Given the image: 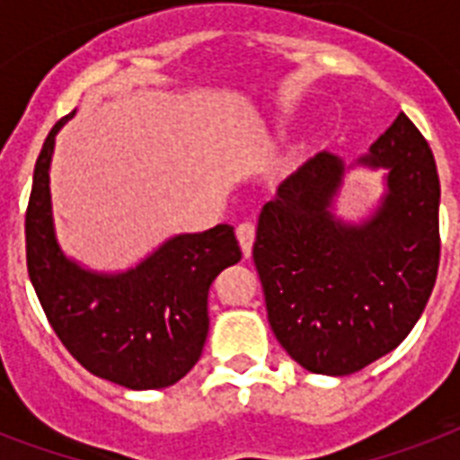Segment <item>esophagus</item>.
<instances>
[{"instance_id":"1","label":"esophagus","mask_w":460,"mask_h":460,"mask_svg":"<svg viewBox=\"0 0 460 460\" xmlns=\"http://www.w3.org/2000/svg\"><path fill=\"white\" fill-rule=\"evenodd\" d=\"M236 238H238V243H241L243 255L250 257V252H252V243H255V224H252V222L238 224Z\"/></svg>"}]
</instances>
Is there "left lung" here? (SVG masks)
I'll use <instances>...</instances> for the list:
<instances>
[{
  "label": "left lung",
  "instance_id": "8db88e82",
  "mask_svg": "<svg viewBox=\"0 0 460 460\" xmlns=\"http://www.w3.org/2000/svg\"><path fill=\"white\" fill-rule=\"evenodd\" d=\"M357 165L387 170L366 222L331 210L347 167L323 151L264 205L252 245L276 340L323 376H349L392 352L423 314L439 267V177L416 125L399 113Z\"/></svg>",
  "mask_w": 460,
  "mask_h": 460
}]
</instances>
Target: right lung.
<instances>
[{
    "label": "right lung",
    "instance_id": "add662e5",
    "mask_svg": "<svg viewBox=\"0 0 460 460\" xmlns=\"http://www.w3.org/2000/svg\"><path fill=\"white\" fill-rule=\"evenodd\" d=\"M73 115L51 127L35 163L25 212L30 281L54 333L89 373L129 390L170 387L200 359L215 276L241 260L234 226L179 234L120 274L68 260L56 241L49 165Z\"/></svg>",
    "mask_w": 460,
    "mask_h": 460
}]
</instances>
